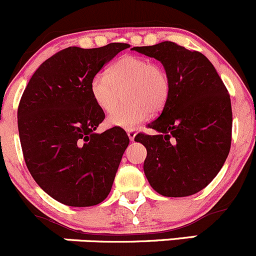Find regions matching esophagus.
<instances>
[{
	"label": "esophagus",
	"instance_id": "34e87169",
	"mask_svg": "<svg viewBox=\"0 0 256 256\" xmlns=\"http://www.w3.org/2000/svg\"><path fill=\"white\" fill-rule=\"evenodd\" d=\"M127 134H128V136H129V140L134 142V139H136V132H134L133 129H129V130H127Z\"/></svg>",
	"mask_w": 256,
	"mask_h": 256
}]
</instances>
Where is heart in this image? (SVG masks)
<instances>
[{
  "label": "heart",
  "instance_id": "1",
  "mask_svg": "<svg viewBox=\"0 0 256 256\" xmlns=\"http://www.w3.org/2000/svg\"><path fill=\"white\" fill-rule=\"evenodd\" d=\"M169 80L160 66L138 56H123L107 73L100 72L90 80V94L96 104L108 113L119 102L123 90L128 103L107 118L110 127L134 129L146 120L150 112L164 108L169 97Z\"/></svg>",
  "mask_w": 256,
  "mask_h": 256
}]
</instances>
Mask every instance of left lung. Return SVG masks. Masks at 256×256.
I'll return each instance as SVG.
<instances>
[{"label": "left lung", "mask_w": 256, "mask_h": 256, "mask_svg": "<svg viewBox=\"0 0 256 256\" xmlns=\"http://www.w3.org/2000/svg\"><path fill=\"white\" fill-rule=\"evenodd\" d=\"M133 50L158 60L170 87L160 116L148 124L156 136L134 139L146 148L144 174L162 196H193L216 176L229 154L232 113L226 88L200 52L169 41Z\"/></svg>", "instance_id": "left-lung-1"}]
</instances>
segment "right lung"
Returning <instances> with one entry per match:
<instances>
[{"instance_id": "add662e5", "label": "right lung", "mask_w": 256, "mask_h": 256, "mask_svg": "<svg viewBox=\"0 0 256 256\" xmlns=\"http://www.w3.org/2000/svg\"><path fill=\"white\" fill-rule=\"evenodd\" d=\"M128 47L66 48L37 68L22 94L17 118L26 166L66 206H97L112 189L129 138L122 128L96 132L104 112L93 100L90 80Z\"/></svg>"}]
</instances>
